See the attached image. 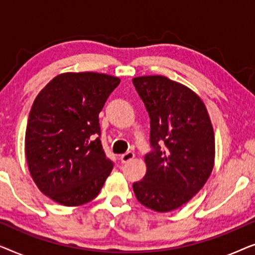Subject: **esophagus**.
Wrapping results in <instances>:
<instances>
[{
  "label": "esophagus",
  "instance_id": "1",
  "mask_svg": "<svg viewBox=\"0 0 255 255\" xmlns=\"http://www.w3.org/2000/svg\"><path fill=\"white\" fill-rule=\"evenodd\" d=\"M133 158H134V153L133 152H128V153H125V154H122L120 156V160H121L122 163H127L128 161H131V160Z\"/></svg>",
  "mask_w": 255,
  "mask_h": 255
}]
</instances>
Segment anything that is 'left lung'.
Wrapping results in <instances>:
<instances>
[{"label":"left lung","instance_id":"obj_1","mask_svg":"<svg viewBox=\"0 0 255 255\" xmlns=\"http://www.w3.org/2000/svg\"><path fill=\"white\" fill-rule=\"evenodd\" d=\"M151 124L146 174L133 183L137 200L156 212L188 203L215 165V133L207 107L194 90L163 75L132 79ZM159 143H165L161 149Z\"/></svg>","mask_w":255,"mask_h":255}]
</instances>
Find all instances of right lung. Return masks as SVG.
Returning <instances> with one entry per match:
<instances>
[{
	"mask_svg": "<svg viewBox=\"0 0 255 255\" xmlns=\"http://www.w3.org/2000/svg\"><path fill=\"white\" fill-rule=\"evenodd\" d=\"M117 76L61 73L31 108L25 131L30 175L41 193L65 207L93 201L113 170L101 144L99 114L120 85Z\"/></svg>",
	"mask_w": 255,
	"mask_h": 255,
	"instance_id": "obj_1",
	"label": "right lung"
}]
</instances>
